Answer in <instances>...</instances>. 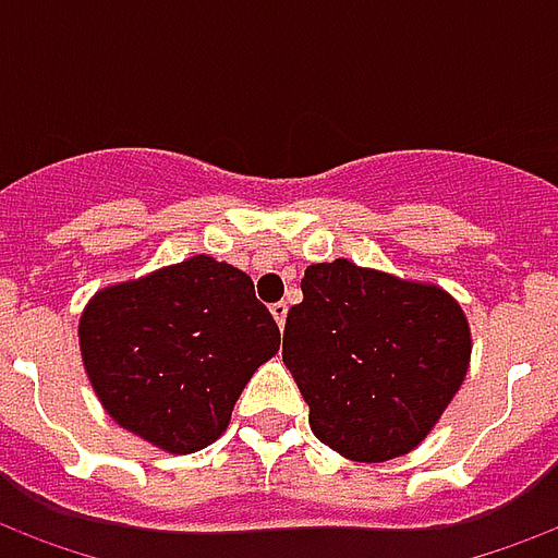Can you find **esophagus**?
<instances>
[{"mask_svg": "<svg viewBox=\"0 0 558 558\" xmlns=\"http://www.w3.org/2000/svg\"><path fill=\"white\" fill-rule=\"evenodd\" d=\"M287 314H290V304H287V302H275V304H271V316L278 319L280 328L287 326Z\"/></svg>", "mask_w": 558, "mask_h": 558, "instance_id": "1", "label": "esophagus"}]
</instances>
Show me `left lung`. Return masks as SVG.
<instances>
[{
    "instance_id": "left-lung-1",
    "label": "left lung",
    "mask_w": 558,
    "mask_h": 558,
    "mask_svg": "<svg viewBox=\"0 0 558 558\" xmlns=\"http://www.w3.org/2000/svg\"><path fill=\"white\" fill-rule=\"evenodd\" d=\"M283 328V364L319 442L359 463L410 454L463 386L466 314L436 283L350 259L304 268Z\"/></svg>"
}]
</instances>
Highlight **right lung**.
<instances>
[{
  "instance_id": "right-lung-1",
  "label": "right lung",
  "mask_w": 558,
  "mask_h": 558,
  "mask_svg": "<svg viewBox=\"0 0 558 558\" xmlns=\"http://www.w3.org/2000/svg\"><path fill=\"white\" fill-rule=\"evenodd\" d=\"M77 338L107 415L167 454L215 442L242 388L280 347L254 280L206 254L98 290Z\"/></svg>"
}]
</instances>
